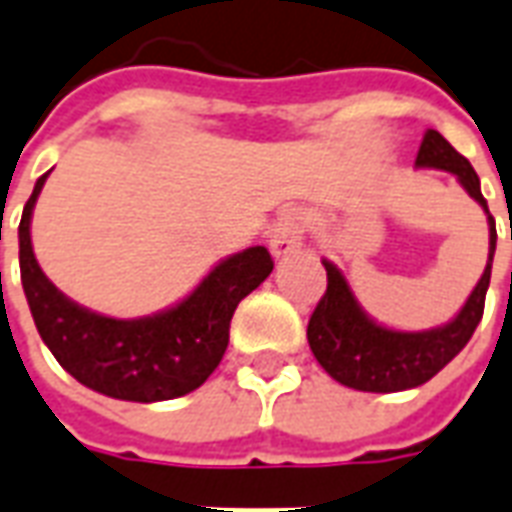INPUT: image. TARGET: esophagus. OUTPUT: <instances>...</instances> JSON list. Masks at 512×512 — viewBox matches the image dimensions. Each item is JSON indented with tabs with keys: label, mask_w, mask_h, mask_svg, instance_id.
Listing matches in <instances>:
<instances>
[{
	"label": "esophagus",
	"mask_w": 512,
	"mask_h": 512,
	"mask_svg": "<svg viewBox=\"0 0 512 512\" xmlns=\"http://www.w3.org/2000/svg\"><path fill=\"white\" fill-rule=\"evenodd\" d=\"M301 238H304V222H301L299 213L279 216V222L271 230V255L277 260L293 255L301 246Z\"/></svg>",
	"instance_id": "1"
}]
</instances>
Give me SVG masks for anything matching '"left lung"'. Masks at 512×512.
<instances>
[{
	"label": "left lung",
	"instance_id": "left-lung-1",
	"mask_svg": "<svg viewBox=\"0 0 512 512\" xmlns=\"http://www.w3.org/2000/svg\"><path fill=\"white\" fill-rule=\"evenodd\" d=\"M417 167L450 172L463 189L469 191V197L480 202V208L488 213V233H491L488 263H485L480 282L474 285L472 296L466 299L461 312L450 323L425 329V332H397L373 321L356 301L343 271L329 260H323L326 293L312 312L307 340L323 370L334 381L359 392H403V389L425 384L441 367L450 365L452 359L461 354L463 345L472 340L474 329L483 318L485 293L491 282V263L496 252V227L488 202L480 191V178L472 164L433 128H428L422 136Z\"/></svg>",
	"mask_w": 512,
	"mask_h": 512
}]
</instances>
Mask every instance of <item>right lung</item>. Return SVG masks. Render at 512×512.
<instances>
[{"instance_id":"right-lung-1","label":"right lung","mask_w":512,"mask_h":512,"mask_svg":"<svg viewBox=\"0 0 512 512\" xmlns=\"http://www.w3.org/2000/svg\"><path fill=\"white\" fill-rule=\"evenodd\" d=\"M40 175L18 224V263L29 312L54 359L79 384L115 400L156 403L189 395L208 381L230 343L235 307L271 274L266 246L224 257L189 296L147 318H106L54 288L32 252V208Z\"/></svg>"}]
</instances>
